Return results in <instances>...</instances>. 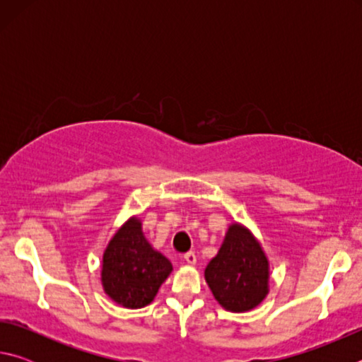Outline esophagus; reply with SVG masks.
Masks as SVG:
<instances>
[{"label": "esophagus", "mask_w": 362, "mask_h": 362, "mask_svg": "<svg viewBox=\"0 0 362 362\" xmlns=\"http://www.w3.org/2000/svg\"><path fill=\"white\" fill-rule=\"evenodd\" d=\"M183 259H185V262L188 263V265H194V263H196L194 252H187L185 255H183Z\"/></svg>", "instance_id": "esophagus-1"}]
</instances>
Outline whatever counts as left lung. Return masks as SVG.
<instances>
[{
    "label": "left lung",
    "instance_id": "1",
    "mask_svg": "<svg viewBox=\"0 0 362 362\" xmlns=\"http://www.w3.org/2000/svg\"><path fill=\"white\" fill-rule=\"evenodd\" d=\"M206 283L217 302L231 313L259 306L269 291V262L252 231L231 223L217 255L204 269Z\"/></svg>",
    "mask_w": 362,
    "mask_h": 362
}]
</instances>
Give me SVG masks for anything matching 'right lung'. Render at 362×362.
<instances>
[{"label": "right lung", "mask_w": 362, "mask_h": 362, "mask_svg": "<svg viewBox=\"0 0 362 362\" xmlns=\"http://www.w3.org/2000/svg\"><path fill=\"white\" fill-rule=\"evenodd\" d=\"M170 272L173 263L148 243L136 216L119 226L103 250V291L124 308L137 310L150 305Z\"/></svg>", "instance_id": "add662e5"}]
</instances>
